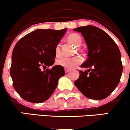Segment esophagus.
<instances>
[{"label":"esophagus","mask_w":130,"mask_h":130,"mask_svg":"<svg viewBox=\"0 0 130 130\" xmlns=\"http://www.w3.org/2000/svg\"><path fill=\"white\" fill-rule=\"evenodd\" d=\"M70 71V69H68V68H65V73L69 72Z\"/></svg>","instance_id":"esophagus-1"}]
</instances>
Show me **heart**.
I'll return each instance as SVG.
<instances>
[{
  "label": "heart",
  "mask_w": 130,
  "mask_h": 130,
  "mask_svg": "<svg viewBox=\"0 0 130 130\" xmlns=\"http://www.w3.org/2000/svg\"><path fill=\"white\" fill-rule=\"evenodd\" d=\"M68 41L74 45L78 46L81 44L82 40L81 37L77 34H71L68 35L67 38ZM55 54L56 57H59L61 54L60 46L59 44L56 46L55 48ZM83 62V59L79 56H74L73 57H61L56 60V64L59 66H62L66 68H73L76 67Z\"/></svg>",
  "instance_id": "obj_1"
}]
</instances>
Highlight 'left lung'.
<instances>
[{
	"instance_id": "1",
	"label": "left lung",
	"mask_w": 130,
	"mask_h": 130,
	"mask_svg": "<svg viewBox=\"0 0 130 130\" xmlns=\"http://www.w3.org/2000/svg\"><path fill=\"white\" fill-rule=\"evenodd\" d=\"M73 30L80 32L88 47V59L80 66L87 70H80L74 85L88 98H106L120 82L123 71L120 50L111 37L96 27L90 25Z\"/></svg>"
}]
</instances>
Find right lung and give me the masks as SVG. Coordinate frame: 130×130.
Wrapping results in <instances>:
<instances>
[{"mask_svg": "<svg viewBox=\"0 0 130 130\" xmlns=\"http://www.w3.org/2000/svg\"><path fill=\"white\" fill-rule=\"evenodd\" d=\"M37 29L16 43L11 57L10 75L13 87L25 100L39 103L54 92L59 78L65 75L63 67L55 65L41 71V67L54 65L55 48L67 31Z\"/></svg>", "mask_w": 130, "mask_h": 130, "instance_id": "obj_1", "label": "right lung"}]
</instances>
